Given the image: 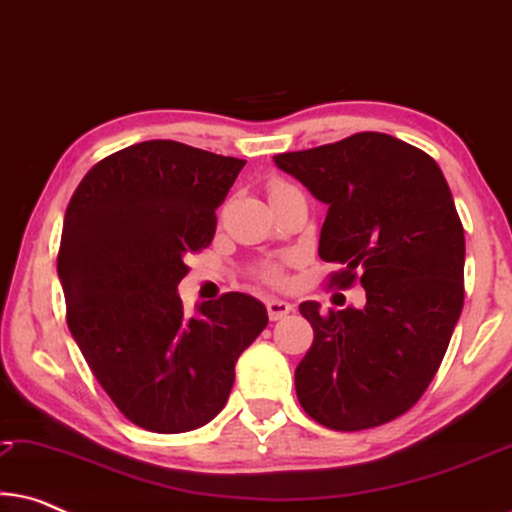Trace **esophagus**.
<instances>
[{
  "instance_id": "obj_1",
  "label": "esophagus",
  "mask_w": 512,
  "mask_h": 512,
  "mask_svg": "<svg viewBox=\"0 0 512 512\" xmlns=\"http://www.w3.org/2000/svg\"><path fill=\"white\" fill-rule=\"evenodd\" d=\"M265 307H268L270 321H279L293 310V305L289 303V300H282V298H268L265 300Z\"/></svg>"
}]
</instances>
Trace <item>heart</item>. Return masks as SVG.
<instances>
[{
  "mask_svg": "<svg viewBox=\"0 0 512 512\" xmlns=\"http://www.w3.org/2000/svg\"><path fill=\"white\" fill-rule=\"evenodd\" d=\"M286 186H289V184H284V181H270V195L279 191V188H286ZM261 277L270 284H279V282H282V268H279L277 263H268L265 268H261Z\"/></svg>",
  "mask_w": 512,
  "mask_h": 512,
  "instance_id": "heart-1",
  "label": "heart"
}]
</instances>
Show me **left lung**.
Masks as SVG:
<instances>
[{
  "label": "left lung",
  "mask_w": 512,
  "mask_h": 512,
  "mask_svg": "<svg viewBox=\"0 0 512 512\" xmlns=\"http://www.w3.org/2000/svg\"><path fill=\"white\" fill-rule=\"evenodd\" d=\"M275 165L328 205L319 256L342 265L331 282L366 289L361 310L300 303L314 340L296 368L298 401L333 431L387 424L422 398L464 307L450 186L431 156L382 132L279 153Z\"/></svg>",
  "instance_id": "obj_1"
}]
</instances>
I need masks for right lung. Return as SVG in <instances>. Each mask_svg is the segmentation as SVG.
<instances>
[{
    "mask_svg": "<svg viewBox=\"0 0 512 512\" xmlns=\"http://www.w3.org/2000/svg\"><path fill=\"white\" fill-rule=\"evenodd\" d=\"M244 163L151 139L100 160L67 205L58 277L69 333L116 408L146 431L184 433L219 415L237 359L268 326L247 293L200 303L193 317L177 293Z\"/></svg>",
    "mask_w": 512,
    "mask_h": 512,
    "instance_id": "1",
    "label": "right lung"
}]
</instances>
